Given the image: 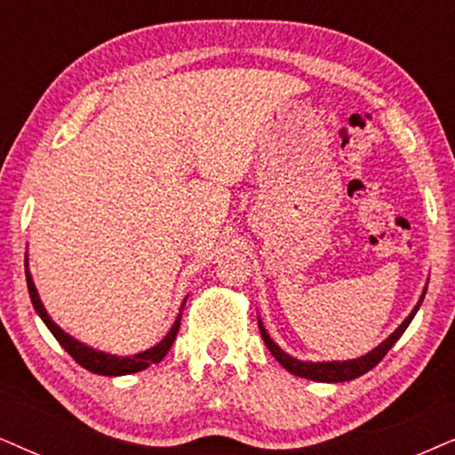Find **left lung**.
Listing matches in <instances>:
<instances>
[{
    "instance_id": "8db88e82",
    "label": "left lung",
    "mask_w": 455,
    "mask_h": 455,
    "mask_svg": "<svg viewBox=\"0 0 455 455\" xmlns=\"http://www.w3.org/2000/svg\"><path fill=\"white\" fill-rule=\"evenodd\" d=\"M427 290H428V283L424 285L422 296H419V300L416 307H413L411 313L407 315V319L399 327H396L393 333H390L387 340L378 344L376 348L370 350V353H365L363 356H356V359H348V361H319V363H315V361H300V359H296V356L287 355L285 350L279 347V344H275L273 338L268 336V331L264 330V323L260 317H258V327H260V336H262L264 344H267V348L270 350V355H273L275 359H277L279 363L283 365L290 373H294V376H298V378H307V380H315V382H348V380H355V378L363 376V373L373 370V367L380 363V361L384 359V355H387L388 350L395 347V342L403 336L407 325H410L411 319L416 317V313H418L419 304H422V300H424Z\"/></svg>"
}]
</instances>
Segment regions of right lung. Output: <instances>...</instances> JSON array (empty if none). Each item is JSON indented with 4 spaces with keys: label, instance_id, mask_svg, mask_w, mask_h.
<instances>
[{
    "label": "right lung",
    "instance_id": "right-lung-1",
    "mask_svg": "<svg viewBox=\"0 0 455 455\" xmlns=\"http://www.w3.org/2000/svg\"><path fill=\"white\" fill-rule=\"evenodd\" d=\"M25 267H27L25 273H27L28 296H31V302H33V308H36V313L42 317L45 327H48V330L52 331V336L59 340L60 347L65 348L67 353L71 355L73 359L77 361L82 367H85L88 371L99 373V376H128V373L142 371V370H147L148 365L159 363V361L168 355L172 344H174L178 327H180L182 308H185L187 298L180 304V313H178V317L174 319V325L170 327V331L165 333V336L161 338L155 347L142 350V353L132 355V356H119V355H111V353H102V350H99V348H92V347H88V344L75 340V338L68 336L65 330H60V327L52 321L48 310L44 308L42 298H39V294H37V287H36V283H33L31 270H28V258H25Z\"/></svg>",
    "mask_w": 455,
    "mask_h": 455
}]
</instances>
